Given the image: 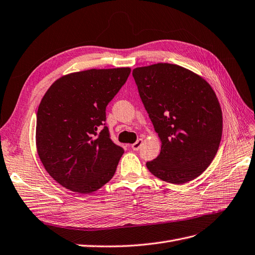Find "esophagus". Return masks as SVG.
<instances>
[{
  "mask_svg": "<svg viewBox=\"0 0 255 255\" xmlns=\"http://www.w3.org/2000/svg\"><path fill=\"white\" fill-rule=\"evenodd\" d=\"M141 144H142V139H138L135 143L132 144V149H133L134 151H138V150L140 149Z\"/></svg>",
  "mask_w": 255,
  "mask_h": 255,
  "instance_id": "esophagus-1",
  "label": "esophagus"
}]
</instances>
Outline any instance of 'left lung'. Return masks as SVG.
Segmentation results:
<instances>
[{"label": "left lung", "instance_id": "obj_1", "mask_svg": "<svg viewBox=\"0 0 255 255\" xmlns=\"http://www.w3.org/2000/svg\"><path fill=\"white\" fill-rule=\"evenodd\" d=\"M133 78L161 141L159 155L146 161L158 179L184 184L211 165L222 135V112L205 80L172 64L135 68Z\"/></svg>", "mask_w": 255, "mask_h": 255}]
</instances>
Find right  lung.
Returning <instances> with one entry per match:
<instances>
[{
  "label": "right lung",
  "instance_id": "1",
  "mask_svg": "<svg viewBox=\"0 0 255 255\" xmlns=\"http://www.w3.org/2000/svg\"><path fill=\"white\" fill-rule=\"evenodd\" d=\"M129 68L90 69L54 82L37 112V152L61 186L91 194L111 181L123 154L105 126L106 106Z\"/></svg>",
  "mask_w": 255,
  "mask_h": 255
}]
</instances>
